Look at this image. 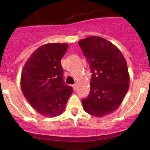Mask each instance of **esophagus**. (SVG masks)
I'll list each match as a JSON object with an SVG mask.
<instances>
[{
  "label": "esophagus",
  "instance_id": "esophagus-1",
  "mask_svg": "<svg viewBox=\"0 0 150 150\" xmlns=\"http://www.w3.org/2000/svg\"><path fill=\"white\" fill-rule=\"evenodd\" d=\"M73 87L74 90H76V85H73Z\"/></svg>",
  "mask_w": 150,
  "mask_h": 150
}]
</instances>
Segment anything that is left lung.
Returning <instances> with one entry per match:
<instances>
[{
    "label": "left lung",
    "instance_id": "8db88e82",
    "mask_svg": "<svg viewBox=\"0 0 150 150\" xmlns=\"http://www.w3.org/2000/svg\"><path fill=\"white\" fill-rule=\"evenodd\" d=\"M90 65V92L82 99L84 110L102 117L119 107L129 89L127 62L120 51L111 42L99 37H89L78 42Z\"/></svg>",
    "mask_w": 150,
    "mask_h": 150
}]
</instances>
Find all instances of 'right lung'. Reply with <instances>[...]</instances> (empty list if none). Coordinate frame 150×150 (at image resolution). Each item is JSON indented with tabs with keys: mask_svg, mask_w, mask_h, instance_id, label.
Returning <instances> with one entry per match:
<instances>
[{
	"mask_svg": "<svg viewBox=\"0 0 150 150\" xmlns=\"http://www.w3.org/2000/svg\"><path fill=\"white\" fill-rule=\"evenodd\" d=\"M68 44L51 43L34 51L22 69L20 85L29 103L46 117L61 114L73 93L63 81L61 64Z\"/></svg>",
	"mask_w": 150,
	"mask_h": 150,
	"instance_id": "add662e5",
	"label": "right lung"
}]
</instances>
